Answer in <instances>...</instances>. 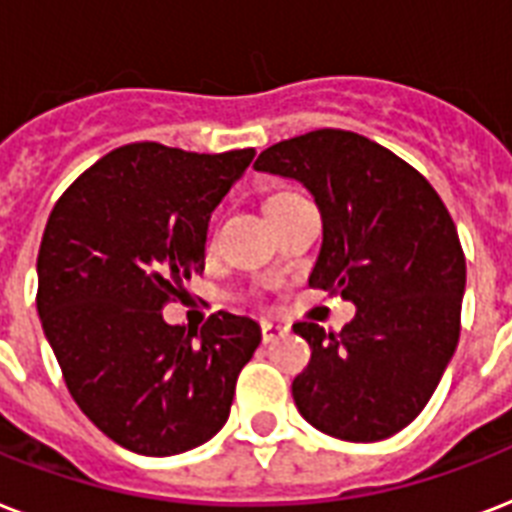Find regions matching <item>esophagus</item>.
Listing matches in <instances>:
<instances>
[{"instance_id":"obj_1","label":"esophagus","mask_w":512,"mask_h":512,"mask_svg":"<svg viewBox=\"0 0 512 512\" xmlns=\"http://www.w3.org/2000/svg\"><path fill=\"white\" fill-rule=\"evenodd\" d=\"M287 332H289V329L281 327V324H273V321H263V342L279 340V337H284Z\"/></svg>"}]
</instances>
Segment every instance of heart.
<instances>
[{
	"mask_svg": "<svg viewBox=\"0 0 512 512\" xmlns=\"http://www.w3.org/2000/svg\"><path fill=\"white\" fill-rule=\"evenodd\" d=\"M287 199H295V196H292V193H281V196H273L271 204H279V201H287Z\"/></svg>",
	"mask_w": 512,
	"mask_h": 512,
	"instance_id": "1",
	"label": "heart"
}]
</instances>
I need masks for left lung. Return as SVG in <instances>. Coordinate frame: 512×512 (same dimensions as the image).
Listing matches in <instances>:
<instances>
[{"label":"left lung","mask_w":512,"mask_h":512,"mask_svg":"<svg viewBox=\"0 0 512 512\" xmlns=\"http://www.w3.org/2000/svg\"><path fill=\"white\" fill-rule=\"evenodd\" d=\"M257 172L297 180L321 212L311 287L356 305L340 335L297 321L311 361L292 382L297 412L327 436L382 441L438 388L460 340L465 255L444 201L388 148L316 130L265 148Z\"/></svg>","instance_id":"8db88e82"}]
</instances>
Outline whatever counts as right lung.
I'll use <instances>...</instances> for the list:
<instances>
[{"label": "right lung", "mask_w": 512, "mask_h": 512, "mask_svg": "<svg viewBox=\"0 0 512 512\" xmlns=\"http://www.w3.org/2000/svg\"><path fill=\"white\" fill-rule=\"evenodd\" d=\"M255 148L188 154L132 143L95 162L44 228L36 311L71 396L111 441L146 457L207 444L260 345L249 316L172 327L164 303L204 271L212 209Z\"/></svg>", "instance_id": "obj_1"}]
</instances>
